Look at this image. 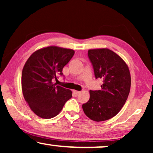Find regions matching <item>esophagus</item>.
<instances>
[{
  "label": "esophagus",
  "instance_id": "esophagus-1",
  "mask_svg": "<svg viewBox=\"0 0 153 153\" xmlns=\"http://www.w3.org/2000/svg\"><path fill=\"white\" fill-rule=\"evenodd\" d=\"M74 93L76 95H78L79 93H80V91H74Z\"/></svg>",
  "mask_w": 153,
  "mask_h": 153
}]
</instances>
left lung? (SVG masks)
<instances>
[{
    "label": "left lung",
    "mask_w": 153,
    "mask_h": 153,
    "mask_svg": "<svg viewBox=\"0 0 153 153\" xmlns=\"http://www.w3.org/2000/svg\"><path fill=\"white\" fill-rule=\"evenodd\" d=\"M88 56L95 79L102 80L101 89L90 91L91 97L82 108L94 121H104L116 116L128 97L131 86L130 73L124 60L108 49H91Z\"/></svg>",
    "instance_id": "left-lung-1"
}]
</instances>
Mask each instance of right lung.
<instances>
[{"instance_id":"1","label":"right lung","mask_w":153,"mask_h":153,"mask_svg":"<svg viewBox=\"0 0 153 153\" xmlns=\"http://www.w3.org/2000/svg\"><path fill=\"white\" fill-rule=\"evenodd\" d=\"M74 51L58 47L39 49L31 55L23 68V95L31 110L42 118H51L61 111L72 97V91L53 83L63 76L62 69Z\"/></svg>"}]
</instances>
